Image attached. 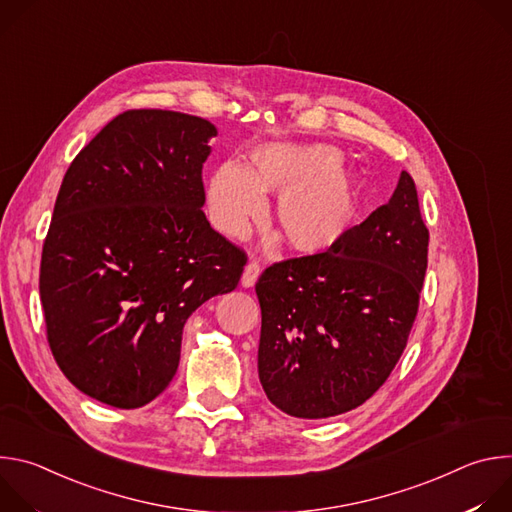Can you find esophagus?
<instances>
[{
  "mask_svg": "<svg viewBox=\"0 0 512 512\" xmlns=\"http://www.w3.org/2000/svg\"><path fill=\"white\" fill-rule=\"evenodd\" d=\"M259 273H261L259 263H255V261L247 263V265H245V271H243V277H241V285H243V287H253L255 281H257V277H259Z\"/></svg>",
  "mask_w": 512,
  "mask_h": 512,
  "instance_id": "34e87169",
  "label": "esophagus"
}]
</instances>
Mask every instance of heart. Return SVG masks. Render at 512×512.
I'll return each instance as SVG.
<instances>
[{
    "instance_id": "heart-1",
    "label": "heart",
    "mask_w": 512,
    "mask_h": 512,
    "mask_svg": "<svg viewBox=\"0 0 512 512\" xmlns=\"http://www.w3.org/2000/svg\"><path fill=\"white\" fill-rule=\"evenodd\" d=\"M340 158L326 143L273 141L257 145L249 168L216 166L206 182L212 225L231 239H245L267 214V194H275V221L291 249L300 255L334 249L352 229L362 200L360 176Z\"/></svg>"
}]
</instances>
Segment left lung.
<instances>
[{
  "label": "left lung",
  "mask_w": 512,
  "mask_h": 512,
  "mask_svg": "<svg viewBox=\"0 0 512 512\" xmlns=\"http://www.w3.org/2000/svg\"><path fill=\"white\" fill-rule=\"evenodd\" d=\"M427 243L415 182L401 172L389 202L334 249L261 273L257 367L277 409L326 419L379 391L417 316Z\"/></svg>",
  "instance_id": "1"
}]
</instances>
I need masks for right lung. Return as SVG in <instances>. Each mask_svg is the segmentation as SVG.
Instances as JSON below:
<instances>
[{"instance_id": "right-lung-1", "label": "right lung", "mask_w": 512, "mask_h": 512, "mask_svg": "<svg viewBox=\"0 0 512 512\" xmlns=\"http://www.w3.org/2000/svg\"><path fill=\"white\" fill-rule=\"evenodd\" d=\"M214 135L202 117L131 109L64 174L40 263L46 336L64 377L105 405L154 401L186 320L243 275L247 255L202 210Z\"/></svg>"}]
</instances>
